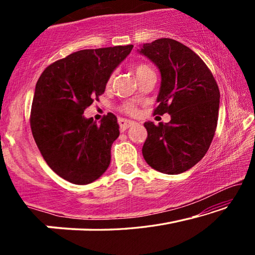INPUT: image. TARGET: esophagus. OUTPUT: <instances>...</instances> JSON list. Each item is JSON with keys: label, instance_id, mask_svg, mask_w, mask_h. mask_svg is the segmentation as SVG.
<instances>
[{"label": "esophagus", "instance_id": "1", "mask_svg": "<svg viewBox=\"0 0 255 255\" xmlns=\"http://www.w3.org/2000/svg\"><path fill=\"white\" fill-rule=\"evenodd\" d=\"M118 124H119L120 129H122V131H125V130H126V129H128L129 127H130L133 123L132 122H129V120H126V119H119L118 120Z\"/></svg>", "mask_w": 255, "mask_h": 255}]
</instances>
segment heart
I'll list each match as a JSON object with an SVG mask.
<instances>
[{
    "label": "heart",
    "mask_w": 255,
    "mask_h": 255,
    "mask_svg": "<svg viewBox=\"0 0 255 255\" xmlns=\"http://www.w3.org/2000/svg\"><path fill=\"white\" fill-rule=\"evenodd\" d=\"M133 72H135L136 77L138 79V77H140L141 75L146 74V73H149V72H153V71L150 70L149 66L145 65V64H137V65L133 66ZM112 79H114V75H110L109 79H108V85L111 83ZM120 110H122L123 112H125V114H126V115H129V116L136 115L137 111H138L136 103H133V102L124 103V105L120 107Z\"/></svg>",
    "instance_id": "obj_1"
}]
</instances>
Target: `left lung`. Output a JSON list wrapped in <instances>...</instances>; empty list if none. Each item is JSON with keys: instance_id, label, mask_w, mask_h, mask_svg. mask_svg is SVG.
<instances>
[{"instance_id": "8db88e82", "label": "left lung", "mask_w": 255, "mask_h": 255, "mask_svg": "<svg viewBox=\"0 0 255 255\" xmlns=\"http://www.w3.org/2000/svg\"><path fill=\"white\" fill-rule=\"evenodd\" d=\"M139 53L161 72L154 115L171 116L165 125L144 124L147 138L141 152L154 170L180 174L205 156L213 140L221 98L217 82L195 51L170 38L144 44Z\"/></svg>"}]
</instances>
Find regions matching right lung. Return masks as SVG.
<instances>
[{
  "instance_id": "obj_1",
  "label": "right lung",
  "mask_w": 255,
  "mask_h": 255,
  "mask_svg": "<svg viewBox=\"0 0 255 255\" xmlns=\"http://www.w3.org/2000/svg\"><path fill=\"white\" fill-rule=\"evenodd\" d=\"M132 47L79 50L47 66L37 81L32 136L48 166L68 182L89 184L109 166L111 145L119 136L117 117L109 112L97 125L83 114L105 92L111 73Z\"/></svg>"
}]
</instances>
